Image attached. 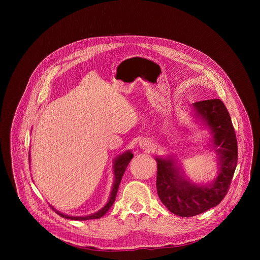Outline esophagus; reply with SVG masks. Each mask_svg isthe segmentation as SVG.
Here are the masks:
<instances>
[{
  "instance_id": "esophagus-1",
  "label": "esophagus",
  "mask_w": 260,
  "mask_h": 260,
  "mask_svg": "<svg viewBox=\"0 0 260 260\" xmlns=\"http://www.w3.org/2000/svg\"><path fill=\"white\" fill-rule=\"evenodd\" d=\"M139 145H140L142 149H150V148H151V143L149 141H146V140L141 141Z\"/></svg>"
}]
</instances>
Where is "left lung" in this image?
Instances as JSON below:
<instances>
[{"mask_svg":"<svg viewBox=\"0 0 260 260\" xmlns=\"http://www.w3.org/2000/svg\"><path fill=\"white\" fill-rule=\"evenodd\" d=\"M192 107L196 117L210 129L219 173L212 183L199 185L185 178L173 156L155 157L157 194L172 213L181 217L204 213L223 200L238 162L237 137L224 104L213 99L193 103Z\"/></svg>","mask_w":260,"mask_h":260,"instance_id":"1","label":"left lung"}]
</instances>
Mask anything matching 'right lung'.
<instances>
[{
	"mask_svg": "<svg viewBox=\"0 0 260 260\" xmlns=\"http://www.w3.org/2000/svg\"><path fill=\"white\" fill-rule=\"evenodd\" d=\"M28 157H29V154H28ZM134 157L132 151H126L124 153H122L121 155L117 156L115 159H114V166H113V170H114V183H113V186H112V190H111V194H110V199L108 201V203L100 210L98 211L96 213H93L91 215H88V216H69V215H66L63 213H60L59 211L55 210L53 207L52 209L54 210V212L56 214H58L59 216H61L62 218H67V219H71V220H79V221H82V220H89V219H98V218H101L103 217L108 211L109 209L112 207L113 203L115 202V199H116V194H117V191H118V187H119V184H120V181L122 179V176L127 168V165L129 164V161L132 160V158Z\"/></svg>",
	"mask_w": 260,
	"mask_h": 260,
	"instance_id": "right-lung-1",
	"label": "right lung"
}]
</instances>
